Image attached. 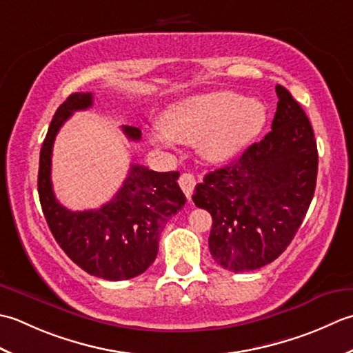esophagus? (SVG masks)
I'll use <instances>...</instances> for the list:
<instances>
[{
	"label": "esophagus",
	"mask_w": 353,
	"mask_h": 353,
	"mask_svg": "<svg viewBox=\"0 0 353 353\" xmlns=\"http://www.w3.org/2000/svg\"><path fill=\"white\" fill-rule=\"evenodd\" d=\"M178 183H179V187L183 189L184 195L187 196V199H190L193 189H195V184H196L195 176H193L192 174H183L181 176H179Z\"/></svg>",
	"instance_id": "1"
}]
</instances>
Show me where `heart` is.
<instances>
[{"label": "heart", "instance_id": "b5f03b06", "mask_svg": "<svg viewBox=\"0 0 353 353\" xmlns=\"http://www.w3.org/2000/svg\"><path fill=\"white\" fill-rule=\"evenodd\" d=\"M267 108L259 99L216 91L185 97L172 103L161 117V128L149 131L157 146L172 148L174 141L198 145L210 163H222L239 154L262 131Z\"/></svg>", "mask_w": 353, "mask_h": 353}]
</instances>
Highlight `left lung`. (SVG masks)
Returning a JSON list of instances; mask_svg holds the SVG:
<instances>
[{
	"mask_svg": "<svg viewBox=\"0 0 353 353\" xmlns=\"http://www.w3.org/2000/svg\"><path fill=\"white\" fill-rule=\"evenodd\" d=\"M271 131L228 166L204 176L193 203L212 214L208 248L233 272L262 268L296 236L317 183L319 152L311 121L285 86L277 85Z\"/></svg>",
	"mask_w": 353,
	"mask_h": 353,
	"instance_id": "left-lung-1",
	"label": "left lung"
}]
</instances>
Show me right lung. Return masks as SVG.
I'll return each mask as SVG.
<instances>
[{
	"label": "right lung",
	"mask_w": 353,
	"mask_h": 353,
	"mask_svg": "<svg viewBox=\"0 0 353 353\" xmlns=\"http://www.w3.org/2000/svg\"><path fill=\"white\" fill-rule=\"evenodd\" d=\"M92 92H74L57 108L39 155L38 192L42 212L56 242L77 267L105 280L140 276L154 263L168 221L185 204L179 172H155L132 163L123 185L97 210L71 212L56 199L52 185L53 143L74 111L88 110ZM129 140L141 131L121 126Z\"/></svg>",
	"instance_id": "1"
}]
</instances>
